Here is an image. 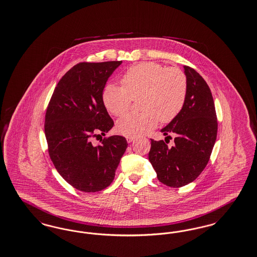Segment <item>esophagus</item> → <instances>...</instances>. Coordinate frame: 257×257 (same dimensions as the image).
I'll use <instances>...</instances> for the list:
<instances>
[{"instance_id":"34e87169","label":"esophagus","mask_w":257,"mask_h":257,"mask_svg":"<svg viewBox=\"0 0 257 257\" xmlns=\"http://www.w3.org/2000/svg\"><path fill=\"white\" fill-rule=\"evenodd\" d=\"M126 140H127L128 143H132L133 141H135V138H134V137H127Z\"/></svg>"}]
</instances>
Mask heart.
Returning <instances> with one entry per match:
<instances>
[{
    "label": "heart",
    "mask_w": 257,
    "mask_h": 257,
    "mask_svg": "<svg viewBox=\"0 0 257 257\" xmlns=\"http://www.w3.org/2000/svg\"><path fill=\"white\" fill-rule=\"evenodd\" d=\"M123 87L108 84L102 93L108 112L121 116L131 100L141 98L142 113L127 114L117 120L116 132L125 137H138L153 129L158 119L172 121L185 105L187 81L185 73L176 68L166 69L155 62H143L131 67L122 77Z\"/></svg>",
    "instance_id": "b5f03b06"
}]
</instances>
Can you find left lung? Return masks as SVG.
<instances>
[{
	"mask_svg": "<svg viewBox=\"0 0 257 257\" xmlns=\"http://www.w3.org/2000/svg\"><path fill=\"white\" fill-rule=\"evenodd\" d=\"M187 81L185 105L172 121L161 130L174 145L151 140L149 162L161 183L181 187L192 183L207 165L217 137L213 97L205 79L194 69L184 66ZM165 138V139H166Z\"/></svg>",
	"mask_w": 257,
	"mask_h": 257,
	"instance_id": "8db88e82",
	"label": "left lung"
}]
</instances>
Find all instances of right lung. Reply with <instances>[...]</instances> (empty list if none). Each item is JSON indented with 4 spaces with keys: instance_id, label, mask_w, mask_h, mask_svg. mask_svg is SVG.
I'll return each mask as SVG.
<instances>
[{
    "instance_id": "1",
    "label": "right lung",
    "mask_w": 257,
    "mask_h": 257,
    "mask_svg": "<svg viewBox=\"0 0 257 257\" xmlns=\"http://www.w3.org/2000/svg\"><path fill=\"white\" fill-rule=\"evenodd\" d=\"M121 63L73 66L55 87L47 109L45 135L52 163L68 184L83 192L100 191L111 185L128 146L121 136L104 139L98 145L92 142L96 134L105 136L113 128L102 93Z\"/></svg>"
}]
</instances>
